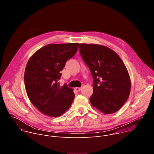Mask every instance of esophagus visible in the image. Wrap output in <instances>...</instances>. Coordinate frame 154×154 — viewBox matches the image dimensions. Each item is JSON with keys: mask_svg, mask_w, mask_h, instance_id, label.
Listing matches in <instances>:
<instances>
[{"mask_svg": "<svg viewBox=\"0 0 154 154\" xmlns=\"http://www.w3.org/2000/svg\"><path fill=\"white\" fill-rule=\"evenodd\" d=\"M82 89V88H79V87H76L75 88V90L77 91H80Z\"/></svg>", "mask_w": 154, "mask_h": 154, "instance_id": "1", "label": "esophagus"}]
</instances>
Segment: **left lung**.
I'll return each instance as SVG.
<instances>
[{
    "mask_svg": "<svg viewBox=\"0 0 154 154\" xmlns=\"http://www.w3.org/2000/svg\"><path fill=\"white\" fill-rule=\"evenodd\" d=\"M79 51L93 79L91 104L105 114L116 112L128 99L131 88L123 61L103 46L80 44Z\"/></svg>",
    "mask_w": 154,
    "mask_h": 154,
    "instance_id": "left-lung-1",
    "label": "left lung"
}]
</instances>
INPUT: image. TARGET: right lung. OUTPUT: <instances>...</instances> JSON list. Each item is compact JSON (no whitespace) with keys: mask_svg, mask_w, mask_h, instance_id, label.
<instances>
[{"mask_svg":"<svg viewBox=\"0 0 154 154\" xmlns=\"http://www.w3.org/2000/svg\"><path fill=\"white\" fill-rule=\"evenodd\" d=\"M79 49V43L48 45L29 59L24 73L26 90L30 102L49 116L63 115L71 106L75 94L72 89L58 81L68 60Z\"/></svg>","mask_w":154,"mask_h":154,"instance_id":"add662e5","label":"right lung"}]
</instances>
